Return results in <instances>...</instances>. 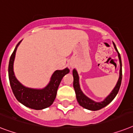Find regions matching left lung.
<instances>
[{
  "mask_svg": "<svg viewBox=\"0 0 133 133\" xmlns=\"http://www.w3.org/2000/svg\"><path fill=\"white\" fill-rule=\"evenodd\" d=\"M114 44V43H113ZM115 49L116 50L117 53H118V57L119 60V63H120V70H119V77L118 82L117 83L116 86L112 90V92L110 93V95L107 97V98L105 99L104 100L101 102H95L94 101L91 100V99L87 97L86 95L82 92L81 89L79 88V77L77 75V73L76 70H73V88L75 89V95H76V98L77 100L79 103V104L81 107H84V109H88V110H97L99 109H102L104 107L109 104L112 101V99L115 97L117 93H118L119 88H120L121 83H122V60H121V56L119 53L118 52L117 49L116 48L115 44H114Z\"/></svg>",
  "mask_w": 133,
  "mask_h": 133,
  "instance_id": "8db88e82",
  "label": "left lung"
}]
</instances>
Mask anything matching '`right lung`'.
<instances>
[{
    "label": "right lung",
    "mask_w": 133,
    "mask_h": 133,
    "mask_svg": "<svg viewBox=\"0 0 133 133\" xmlns=\"http://www.w3.org/2000/svg\"><path fill=\"white\" fill-rule=\"evenodd\" d=\"M19 42L13 51L9 59L8 75L10 86L13 93L17 100L25 107L36 110H41L50 107L53 104L57 94V90L62 77L69 72V69L66 68L64 70H57L54 72L51 78L49 84L44 89H33L26 88L21 84L16 78L13 71V64L17 46Z\"/></svg>",
    "instance_id": "obj_1"
}]
</instances>
